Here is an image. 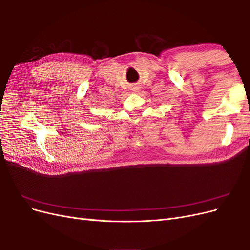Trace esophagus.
<instances>
[{
  "label": "esophagus",
  "mask_w": 250,
  "mask_h": 250,
  "mask_svg": "<svg viewBox=\"0 0 250 250\" xmlns=\"http://www.w3.org/2000/svg\"><path fill=\"white\" fill-rule=\"evenodd\" d=\"M133 89H134V92H138V89H139V88L135 87V88H133Z\"/></svg>",
  "instance_id": "esophagus-1"
}]
</instances>
